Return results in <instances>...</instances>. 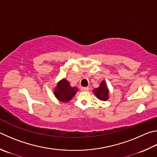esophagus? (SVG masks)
I'll return each mask as SVG.
<instances>
[{
	"label": "esophagus",
	"instance_id": "esophagus-1",
	"mask_svg": "<svg viewBox=\"0 0 157 157\" xmlns=\"http://www.w3.org/2000/svg\"><path fill=\"white\" fill-rule=\"evenodd\" d=\"M81 90L82 91H88V90H89V88L88 87H82Z\"/></svg>",
	"mask_w": 157,
	"mask_h": 157
}]
</instances>
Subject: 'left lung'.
I'll return each mask as SVG.
<instances>
[{
  "label": "left lung",
  "instance_id": "obj_1",
  "mask_svg": "<svg viewBox=\"0 0 157 157\" xmlns=\"http://www.w3.org/2000/svg\"><path fill=\"white\" fill-rule=\"evenodd\" d=\"M93 92L97 98L101 101H106L109 98V89L105 80H103L99 84L98 88H94Z\"/></svg>",
  "mask_w": 157,
  "mask_h": 157
}]
</instances>
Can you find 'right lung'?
<instances>
[{
    "label": "right lung",
    "instance_id": "1",
    "mask_svg": "<svg viewBox=\"0 0 157 157\" xmlns=\"http://www.w3.org/2000/svg\"><path fill=\"white\" fill-rule=\"evenodd\" d=\"M78 91V88L71 86L69 81L63 78L57 83L53 90V94L59 101L66 103L72 99Z\"/></svg>",
    "mask_w": 157,
    "mask_h": 157
}]
</instances>
